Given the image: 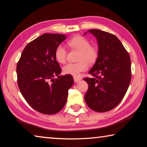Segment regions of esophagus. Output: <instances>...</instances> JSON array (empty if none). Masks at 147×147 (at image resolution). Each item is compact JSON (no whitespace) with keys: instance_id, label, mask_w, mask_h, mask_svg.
<instances>
[{"instance_id":"1","label":"esophagus","mask_w":147,"mask_h":147,"mask_svg":"<svg viewBox=\"0 0 147 147\" xmlns=\"http://www.w3.org/2000/svg\"><path fill=\"white\" fill-rule=\"evenodd\" d=\"M81 80V78H78V77H75V76H74V82H78L79 81Z\"/></svg>"}]
</instances>
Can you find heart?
<instances>
[{
    "mask_svg": "<svg viewBox=\"0 0 147 147\" xmlns=\"http://www.w3.org/2000/svg\"><path fill=\"white\" fill-rule=\"evenodd\" d=\"M70 48L78 50V60L76 63H69L63 68V73L74 76H79L80 73L88 69V63L93 64L98 57V50L90 45V41L82 35H76L67 42ZM55 59L59 63L66 61L67 50L62 44L58 45L55 50Z\"/></svg>",
    "mask_w": 147,
    "mask_h": 147,
    "instance_id": "b5f03b06",
    "label": "heart"
}]
</instances>
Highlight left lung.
<instances>
[{
	"mask_svg": "<svg viewBox=\"0 0 147 147\" xmlns=\"http://www.w3.org/2000/svg\"><path fill=\"white\" fill-rule=\"evenodd\" d=\"M88 32L97 38L99 50L89 71L93 77L84 78L88 84L84 99L92 110L103 113L115 108L124 98L131 81V59L115 35L99 29Z\"/></svg>",
	"mask_w": 147,
	"mask_h": 147,
	"instance_id": "left-lung-1",
	"label": "left lung"
}]
</instances>
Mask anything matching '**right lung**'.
Returning a JSON list of instances; mask_svg holds the SVG:
<instances>
[{"label": "right lung", "instance_id": "obj_1", "mask_svg": "<svg viewBox=\"0 0 147 147\" xmlns=\"http://www.w3.org/2000/svg\"><path fill=\"white\" fill-rule=\"evenodd\" d=\"M65 39L64 34H43L25 46L17 64L18 84L23 97L44 115H53L63 108L74 83L70 74L59 76L61 69L55 59V48ZM55 76L58 78L54 80Z\"/></svg>", "mask_w": 147, "mask_h": 147}]
</instances>
